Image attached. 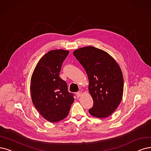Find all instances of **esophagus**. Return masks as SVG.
I'll return each mask as SVG.
<instances>
[{"label":"esophagus","mask_w":151,"mask_h":151,"mask_svg":"<svg viewBox=\"0 0 151 151\" xmlns=\"http://www.w3.org/2000/svg\"><path fill=\"white\" fill-rule=\"evenodd\" d=\"M81 94H82V92H81V91L77 92V93H76V96H77L78 98H80V97L81 96Z\"/></svg>","instance_id":"obj_1"}]
</instances>
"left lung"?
<instances>
[{"label": "left lung", "instance_id": "obj_1", "mask_svg": "<svg viewBox=\"0 0 151 151\" xmlns=\"http://www.w3.org/2000/svg\"><path fill=\"white\" fill-rule=\"evenodd\" d=\"M73 55L88 76L93 99L89 113L98 118H106L118 108L123 94L124 80L119 65L107 52L91 46L76 50Z\"/></svg>", "mask_w": 151, "mask_h": 151}]
</instances>
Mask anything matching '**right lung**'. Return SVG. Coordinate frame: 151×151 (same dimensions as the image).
<instances>
[{
    "mask_svg": "<svg viewBox=\"0 0 151 151\" xmlns=\"http://www.w3.org/2000/svg\"><path fill=\"white\" fill-rule=\"evenodd\" d=\"M69 51L54 50L40 60L33 72L30 82L32 102L42 117L56 122L68 115L74 94L69 93L66 83L59 75Z\"/></svg>",
    "mask_w": 151,
    "mask_h": 151,
    "instance_id": "obj_1",
    "label": "right lung"
}]
</instances>
